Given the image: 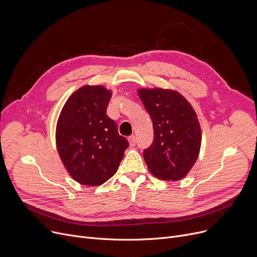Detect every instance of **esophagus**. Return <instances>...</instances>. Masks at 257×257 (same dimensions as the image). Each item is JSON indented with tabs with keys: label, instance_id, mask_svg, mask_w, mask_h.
<instances>
[{
	"label": "esophagus",
	"instance_id": "esophagus-1",
	"mask_svg": "<svg viewBox=\"0 0 257 257\" xmlns=\"http://www.w3.org/2000/svg\"><path fill=\"white\" fill-rule=\"evenodd\" d=\"M128 142H129V145H130L131 147L136 146V144H137V138L134 137V136H131V137L128 138Z\"/></svg>",
	"mask_w": 257,
	"mask_h": 257
}]
</instances>
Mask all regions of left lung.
I'll return each instance as SVG.
<instances>
[{"instance_id": "1", "label": "left lung", "mask_w": 257, "mask_h": 257, "mask_svg": "<svg viewBox=\"0 0 257 257\" xmlns=\"http://www.w3.org/2000/svg\"><path fill=\"white\" fill-rule=\"evenodd\" d=\"M139 96L149 112L154 141L144 151L150 173L158 179L184 178L198 159L202 132L192 104L180 92L169 88H139Z\"/></svg>"}]
</instances>
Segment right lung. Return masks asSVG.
Wrapping results in <instances>:
<instances>
[{
  "mask_svg": "<svg viewBox=\"0 0 257 257\" xmlns=\"http://www.w3.org/2000/svg\"><path fill=\"white\" fill-rule=\"evenodd\" d=\"M112 96L103 85H83L64 103L56 125V148L77 182L98 186L111 178L124 157L128 141L106 114Z\"/></svg>",
  "mask_w": 257,
  "mask_h": 257,
  "instance_id": "right-lung-1",
  "label": "right lung"
}]
</instances>
